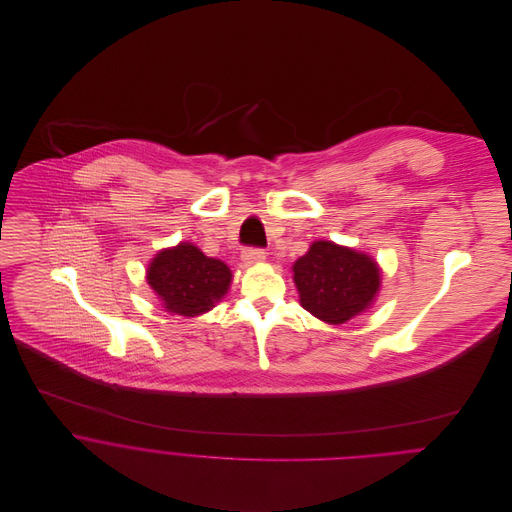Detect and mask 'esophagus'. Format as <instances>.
Here are the masks:
<instances>
[{
	"mask_svg": "<svg viewBox=\"0 0 512 512\" xmlns=\"http://www.w3.org/2000/svg\"><path fill=\"white\" fill-rule=\"evenodd\" d=\"M266 260V252L260 248H246L242 252V262L246 266H254V264H262Z\"/></svg>",
	"mask_w": 512,
	"mask_h": 512,
	"instance_id": "obj_1",
	"label": "esophagus"
}]
</instances>
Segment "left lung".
<instances>
[{
    "instance_id": "1",
    "label": "left lung",
    "mask_w": 512,
    "mask_h": 512,
    "mask_svg": "<svg viewBox=\"0 0 512 512\" xmlns=\"http://www.w3.org/2000/svg\"><path fill=\"white\" fill-rule=\"evenodd\" d=\"M293 282L303 309L341 325L372 305L380 290V268L368 254L317 240L293 264Z\"/></svg>"
}]
</instances>
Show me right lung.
<instances>
[{
  "label": "right lung",
  "mask_w": 512,
  "mask_h": 512,
  "mask_svg": "<svg viewBox=\"0 0 512 512\" xmlns=\"http://www.w3.org/2000/svg\"><path fill=\"white\" fill-rule=\"evenodd\" d=\"M232 274L224 262L205 256L195 244L165 248L147 266V284L169 313L195 317L222 299Z\"/></svg>",
  "instance_id": "add662e5"
}]
</instances>
